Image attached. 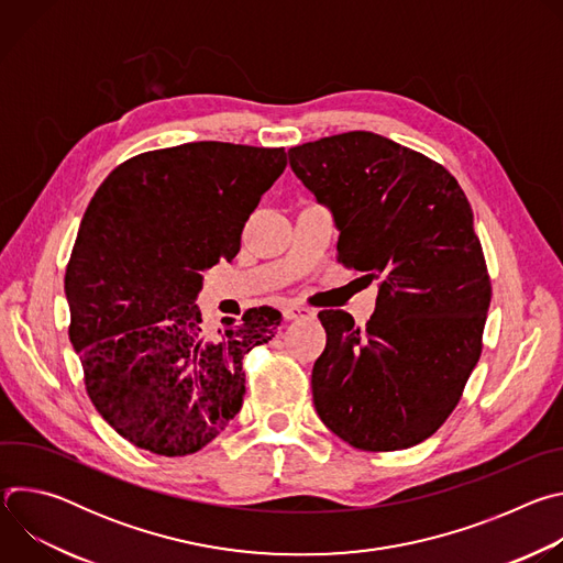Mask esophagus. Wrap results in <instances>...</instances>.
<instances>
[{"label":"esophagus","mask_w":563,"mask_h":563,"mask_svg":"<svg viewBox=\"0 0 563 563\" xmlns=\"http://www.w3.org/2000/svg\"><path fill=\"white\" fill-rule=\"evenodd\" d=\"M316 311L307 309V307H298V305H289L283 309V318L285 320H298V318H313Z\"/></svg>","instance_id":"34e87169"}]
</instances>
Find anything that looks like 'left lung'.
Listing matches in <instances>:
<instances>
[{"label": "left lung", "instance_id": "8db88e82", "mask_svg": "<svg viewBox=\"0 0 563 563\" xmlns=\"http://www.w3.org/2000/svg\"><path fill=\"white\" fill-rule=\"evenodd\" d=\"M289 167L332 211L339 261L380 280L365 330L341 309L318 313L313 408L354 448H412L450 417L481 356L490 278L470 202L441 165L372 131L294 146Z\"/></svg>", "mask_w": 563, "mask_h": 563}]
</instances>
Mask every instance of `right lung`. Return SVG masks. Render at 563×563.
I'll return each instance as SVG.
<instances>
[{"label": "right lung", "mask_w": 563, "mask_h": 563, "mask_svg": "<svg viewBox=\"0 0 563 563\" xmlns=\"http://www.w3.org/2000/svg\"><path fill=\"white\" fill-rule=\"evenodd\" d=\"M285 167V148L187 142L126 159L96 191L64 278L68 339L96 410L133 445L198 452L243 408V358L280 313L213 332L196 300Z\"/></svg>", "instance_id": "right-lung-1"}]
</instances>
